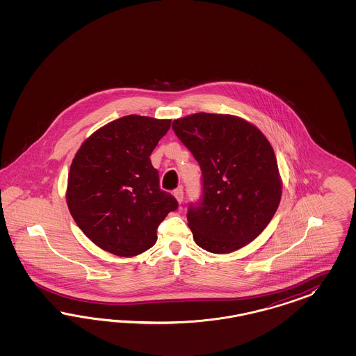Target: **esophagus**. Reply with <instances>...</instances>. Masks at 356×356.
I'll use <instances>...</instances> for the list:
<instances>
[{"instance_id": "1", "label": "esophagus", "mask_w": 356, "mask_h": 356, "mask_svg": "<svg viewBox=\"0 0 356 356\" xmlns=\"http://www.w3.org/2000/svg\"><path fill=\"white\" fill-rule=\"evenodd\" d=\"M173 195H175V197H176V200L181 204L184 198L183 188H177V189H175V191H173Z\"/></svg>"}]
</instances>
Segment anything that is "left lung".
Here are the masks:
<instances>
[{
  "label": "left lung",
  "instance_id": "obj_1",
  "mask_svg": "<svg viewBox=\"0 0 356 356\" xmlns=\"http://www.w3.org/2000/svg\"><path fill=\"white\" fill-rule=\"evenodd\" d=\"M172 129L202 172L201 198L186 214L194 241L211 253L243 248L280 206V171L269 140L231 115L200 112L175 120Z\"/></svg>",
  "mask_w": 356,
  "mask_h": 356
}]
</instances>
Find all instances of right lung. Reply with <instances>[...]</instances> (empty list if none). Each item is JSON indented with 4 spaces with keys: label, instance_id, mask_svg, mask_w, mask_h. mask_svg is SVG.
Returning <instances> with one entry per match:
<instances>
[{
    "label": "right lung",
    "instance_id": "obj_1",
    "mask_svg": "<svg viewBox=\"0 0 356 356\" xmlns=\"http://www.w3.org/2000/svg\"><path fill=\"white\" fill-rule=\"evenodd\" d=\"M171 120L129 115L87 138L72 162L66 202L94 244L121 257L137 256L156 241V229L179 204L162 191L151 152Z\"/></svg>",
    "mask_w": 356,
    "mask_h": 356
}]
</instances>
